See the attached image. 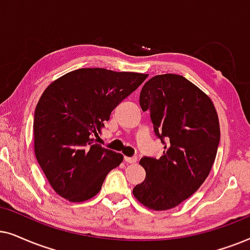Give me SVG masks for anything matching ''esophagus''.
<instances>
[{
    "instance_id": "esophagus-1",
    "label": "esophagus",
    "mask_w": 250,
    "mask_h": 250,
    "mask_svg": "<svg viewBox=\"0 0 250 250\" xmlns=\"http://www.w3.org/2000/svg\"><path fill=\"white\" fill-rule=\"evenodd\" d=\"M125 161L127 164H136L137 162V156H125Z\"/></svg>"
}]
</instances>
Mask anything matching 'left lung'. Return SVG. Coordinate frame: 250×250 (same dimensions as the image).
<instances>
[{"mask_svg": "<svg viewBox=\"0 0 250 250\" xmlns=\"http://www.w3.org/2000/svg\"><path fill=\"white\" fill-rule=\"evenodd\" d=\"M139 105L148 111L154 135L165 144L156 160L143 156L144 182L135 198L153 210H167L191 197L208 177L221 139L215 106L182 75L153 76L142 88Z\"/></svg>", "mask_w": 250, "mask_h": 250, "instance_id": "left-lung-1", "label": "left lung"}]
</instances>
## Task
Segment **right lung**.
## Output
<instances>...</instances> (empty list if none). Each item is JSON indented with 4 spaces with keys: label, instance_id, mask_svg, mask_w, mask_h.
Here are the masks:
<instances>
[{
    "label": "right lung",
    "instance_id": "add662e5",
    "mask_svg": "<svg viewBox=\"0 0 250 250\" xmlns=\"http://www.w3.org/2000/svg\"><path fill=\"white\" fill-rule=\"evenodd\" d=\"M147 74L80 68L52 82L34 113V151L52 188L72 202L101 191L123 155L97 144L113 109Z\"/></svg>",
    "mask_w": 250,
    "mask_h": 250
}]
</instances>
